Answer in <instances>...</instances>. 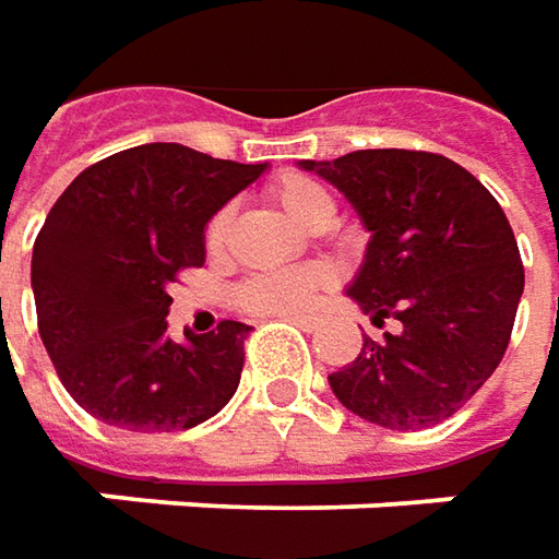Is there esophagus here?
I'll return each instance as SVG.
<instances>
[{"mask_svg": "<svg viewBox=\"0 0 559 559\" xmlns=\"http://www.w3.org/2000/svg\"><path fill=\"white\" fill-rule=\"evenodd\" d=\"M287 321L299 324L302 331H312V328H318V324H321V318L318 316H287Z\"/></svg>", "mask_w": 559, "mask_h": 559, "instance_id": "obj_1", "label": "esophagus"}]
</instances>
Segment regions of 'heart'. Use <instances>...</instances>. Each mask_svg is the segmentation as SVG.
I'll list each match as a JSON object with an SVG mask.
<instances>
[{"label": "heart", "mask_w": 559, "mask_h": 559, "mask_svg": "<svg viewBox=\"0 0 559 559\" xmlns=\"http://www.w3.org/2000/svg\"><path fill=\"white\" fill-rule=\"evenodd\" d=\"M272 198L281 203V210L290 219L302 228H309V231L328 228L334 222V213H337L328 188L318 185L316 179H306V176L278 179L272 185ZM228 225H231V210L225 206L206 225V250L210 253H222L225 238H228ZM324 278L328 275L318 265L262 272V275H253L238 287V302H241V309L253 312V316H287V312L302 309L318 287L324 284Z\"/></svg>", "instance_id": "obj_1"}]
</instances>
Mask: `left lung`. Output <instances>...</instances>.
<instances>
[{
    "label": "left lung",
    "instance_id": "1",
    "mask_svg": "<svg viewBox=\"0 0 559 559\" xmlns=\"http://www.w3.org/2000/svg\"><path fill=\"white\" fill-rule=\"evenodd\" d=\"M331 182L371 231L346 297L374 324L353 365L328 377L340 402L386 430L452 417L508 349L523 262L489 188L442 154L377 147L299 160Z\"/></svg>",
    "mask_w": 559,
    "mask_h": 559
}]
</instances>
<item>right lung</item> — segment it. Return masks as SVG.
I'll return each mask as SVG.
<instances>
[{
  "instance_id": "add662e5",
  "label": "right lung",
  "mask_w": 559,
  "mask_h": 559,
  "mask_svg": "<svg viewBox=\"0 0 559 559\" xmlns=\"http://www.w3.org/2000/svg\"><path fill=\"white\" fill-rule=\"evenodd\" d=\"M269 164L151 142L83 169L33 243L39 337L64 390L129 433H173L219 414L241 383L250 324L166 334L169 284L206 260V222Z\"/></svg>"
}]
</instances>
